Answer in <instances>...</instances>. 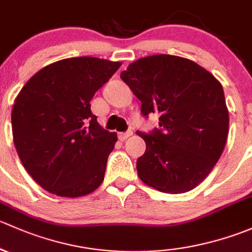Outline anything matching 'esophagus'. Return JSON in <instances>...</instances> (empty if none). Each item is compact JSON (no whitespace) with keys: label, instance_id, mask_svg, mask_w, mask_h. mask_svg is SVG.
Masks as SVG:
<instances>
[{"label":"esophagus","instance_id":"esophagus-1","mask_svg":"<svg viewBox=\"0 0 252 252\" xmlns=\"http://www.w3.org/2000/svg\"><path fill=\"white\" fill-rule=\"evenodd\" d=\"M132 134H133V132H132L131 129L127 132H121V133H119V139H120V141H125L128 137H131Z\"/></svg>","mask_w":252,"mask_h":252}]
</instances>
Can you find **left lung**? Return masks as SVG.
<instances>
[{"instance_id":"left-lung-1","label":"left lung","mask_w":252,"mask_h":252,"mask_svg":"<svg viewBox=\"0 0 252 252\" xmlns=\"http://www.w3.org/2000/svg\"><path fill=\"white\" fill-rule=\"evenodd\" d=\"M142 102L144 116L159 115L160 128L144 139L137 160L142 182L162 193L191 190L219 161L229 128L221 82L187 58L170 54L144 57L120 75Z\"/></svg>"}]
</instances>
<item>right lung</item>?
<instances>
[{"mask_svg":"<svg viewBox=\"0 0 252 252\" xmlns=\"http://www.w3.org/2000/svg\"><path fill=\"white\" fill-rule=\"evenodd\" d=\"M120 66L94 57L62 59L32 75L18 93L13 142L25 170L45 190L80 198L102 184L118 134L98 124L90 102Z\"/></svg>","mask_w":252,"mask_h":252,"instance_id":"add662e5","label":"right lung"}]
</instances>
